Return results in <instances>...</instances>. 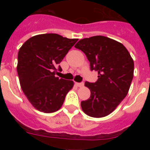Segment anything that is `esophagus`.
Masks as SVG:
<instances>
[{
  "label": "esophagus",
  "instance_id": "34e87169",
  "mask_svg": "<svg viewBox=\"0 0 150 150\" xmlns=\"http://www.w3.org/2000/svg\"><path fill=\"white\" fill-rule=\"evenodd\" d=\"M75 84H76V86H78V87L83 86V83H76Z\"/></svg>",
  "mask_w": 150,
  "mask_h": 150
}]
</instances>
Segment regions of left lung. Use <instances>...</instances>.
I'll return each instance as SVG.
<instances>
[{"label":"left lung","instance_id":"8db88e82","mask_svg":"<svg viewBox=\"0 0 150 150\" xmlns=\"http://www.w3.org/2000/svg\"><path fill=\"white\" fill-rule=\"evenodd\" d=\"M90 62L91 71L98 74L95 83H85L90 98L81 102L88 116L101 118L110 114L122 101L134 76V61L121 43L104 36L82 39L75 45Z\"/></svg>","mask_w":150,"mask_h":150}]
</instances>
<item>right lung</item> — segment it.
<instances>
[{"label": "right lung", "mask_w": 150, "mask_h": 150, "mask_svg": "<svg viewBox=\"0 0 150 150\" xmlns=\"http://www.w3.org/2000/svg\"><path fill=\"white\" fill-rule=\"evenodd\" d=\"M77 40L57 34H39L29 38L18 50L21 88L38 110L46 113L59 110L74 86L72 80L59 79L55 74L57 66ZM59 70L62 71L60 66Z\"/></svg>", "instance_id": "add662e5"}]
</instances>
